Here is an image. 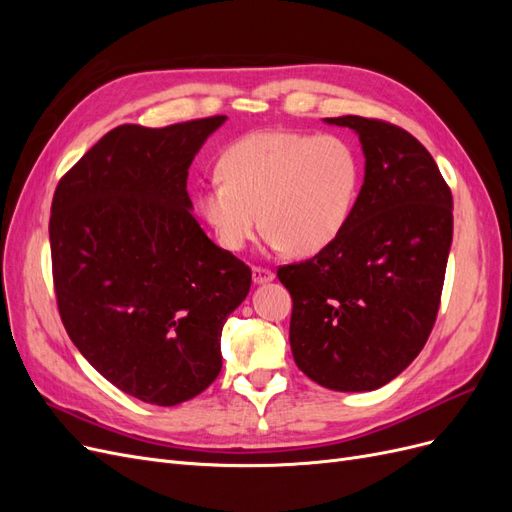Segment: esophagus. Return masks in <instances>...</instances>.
I'll list each match as a JSON object with an SVG mask.
<instances>
[{
	"instance_id": "34e87169",
	"label": "esophagus",
	"mask_w": 512,
	"mask_h": 512,
	"mask_svg": "<svg viewBox=\"0 0 512 512\" xmlns=\"http://www.w3.org/2000/svg\"><path fill=\"white\" fill-rule=\"evenodd\" d=\"M275 277V273L269 269V267H254L252 269V280L256 282V284H265V282H271Z\"/></svg>"
}]
</instances>
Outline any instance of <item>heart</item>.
<instances>
[{"mask_svg":"<svg viewBox=\"0 0 512 512\" xmlns=\"http://www.w3.org/2000/svg\"><path fill=\"white\" fill-rule=\"evenodd\" d=\"M220 177L205 185L198 207L222 247L243 250L262 224L273 247L312 256L346 228L361 160L335 134L254 132L224 151Z\"/></svg>","mask_w":512,"mask_h":512,"instance_id":"1","label":"heart"}]
</instances>
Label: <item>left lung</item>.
<instances>
[{"instance_id": "left-lung-1", "label": "left lung", "mask_w": 512, "mask_h": 512, "mask_svg": "<svg viewBox=\"0 0 512 512\" xmlns=\"http://www.w3.org/2000/svg\"><path fill=\"white\" fill-rule=\"evenodd\" d=\"M327 121L359 134L363 188L342 235L277 277L292 297L297 367L333 391H374L416 359L436 324L453 194L404 128L359 115Z\"/></svg>"}]
</instances>
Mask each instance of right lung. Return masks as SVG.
Returning a JSON list of instances; mask_svg holds the SVG:
<instances>
[{"mask_svg": "<svg viewBox=\"0 0 512 512\" xmlns=\"http://www.w3.org/2000/svg\"><path fill=\"white\" fill-rule=\"evenodd\" d=\"M224 115L123 123L59 179L49 220L61 322L119 391L156 406L203 393L222 369L228 314L252 271L190 213L188 168Z\"/></svg>", "mask_w": 512, "mask_h": 512, "instance_id": "1", "label": "right lung"}]
</instances>
